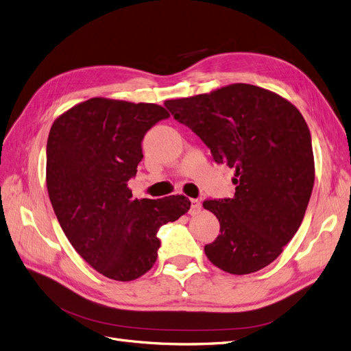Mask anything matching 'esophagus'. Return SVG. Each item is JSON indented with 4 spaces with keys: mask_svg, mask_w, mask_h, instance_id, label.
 I'll list each match as a JSON object with an SVG mask.
<instances>
[{
    "mask_svg": "<svg viewBox=\"0 0 351 351\" xmlns=\"http://www.w3.org/2000/svg\"><path fill=\"white\" fill-rule=\"evenodd\" d=\"M201 208H202L201 201L192 198L191 199V214H198L201 211Z\"/></svg>",
    "mask_w": 351,
    "mask_h": 351,
    "instance_id": "34e87169",
    "label": "esophagus"
}]
</instances>
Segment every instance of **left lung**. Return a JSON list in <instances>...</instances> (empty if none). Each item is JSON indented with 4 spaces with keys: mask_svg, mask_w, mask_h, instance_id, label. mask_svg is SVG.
<instances>
[{
    "mask_svg": "<svg viewBox=\"0 0 351 351\" xmlns=\"http://www.w3.org/2000/svg\"><path fill=\"white\" fill-rule=\"evenodd\" d=\"M165 107L236 171L232 198L206 199L219 236L205 245L210 262L247 275L278 258L300 228L313 193V141L302 114L261 86L232 84Z\"/></svg>",
    "mask_w": 351,
    "mask_h": 351,
    "instance_id": "obj_1",
    "label": "left lung"
}]
</instances>
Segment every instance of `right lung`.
I'll use <instances>...</instances> for the list:
<instances>
[{
  "mask_svg": "<svg viewBox=\"0 0 351 351\" xmlns=\"http://www.w3.org/2000/svg\"><path fill=\"white\" fill-rule=\"evenodd\" d=\"M169 112L156 104L90 98L53 123L46 182L73 249L101 275L134 280L158 258V231L188 213L184 195L134 199L127 182L143 159L141 141Z\"/></svg>",
  "mask_w": 351,
  "mask_h": 351,
  "instance_id": "1",
  "label": "right lung"
}]
</instances>
